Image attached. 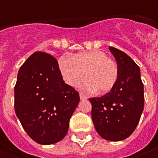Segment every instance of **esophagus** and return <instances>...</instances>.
Returning <instances> with one entry per match:
<instances>
[{
  "label": "esophagus",
  "instance_id": "34e87169",
  "mask_svg": "<svg viewBox=\"0 0 158 158\" xmlns=\"http://www.w3.org/2000/svg\"><path fill=\"white\" fill-rule=\"evenodd\" d=\"M80 98H81L82 100H84V99H87V98H88V97H87L86 95L82 94V93H80Z\"/></svg>",
  "mask_w": 158,
  "mask_h": 158
}]
</instances>
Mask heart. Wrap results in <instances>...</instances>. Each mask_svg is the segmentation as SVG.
Wrapping results in <instances>:
<instances>
[{"label":"heart","instance_id":"obj_1","mask_svg":"<svg viewBox=\"0 0 158 158\" xmlns=\"http://www.w3.org/2000/svg\"><path fill=\"white\" fill-rule=\"evenodd\" d=\"M62 77L70 86H76L84 73L87 79L82 83V89L98 93L111 90L118 79V66L109 59L106 52L94 50L63 56L59 61Z\"/></svg>","mask_w":158,"mask_h":158}]
</instances>
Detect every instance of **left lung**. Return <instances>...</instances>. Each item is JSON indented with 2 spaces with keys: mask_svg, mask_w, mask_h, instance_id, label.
<instances>
[{
  "mask_svg": "<svg viewBox=\"0 0 158 158\" xmlns=\"http://www.w3.org/2000/svg\"><path fill=\"white\" fill-rule=\"evenodd\" d=\"M118 66L113 88L100 98H91V118L102 138L118 142L133 134L144 107V88L140 68L127 53L110 46Z\"/></svg>",
  "mask_w": 158,
  "mask_h": 158,
  "instance_id": "1",
  "label": "left lung"
}]
</instances>
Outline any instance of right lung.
<instances>
[{
	"label": "right lung",
	"mask_w": 158,
	"mask_h": 158,
	"mask_svg": "<svg viewBox=\"0 0 158 158\" xmlns=\"http://www.w3.org/2000/svg\"><path fill=\"white\" fill-rule=\"evenodd\" d=\"M79 101V93L65 83L52 55L36 52L22 65L15 86V112L36 143L61 141Z\"/></svg>",
	"instance_id": "right-lung-1"
}]
</instances>
